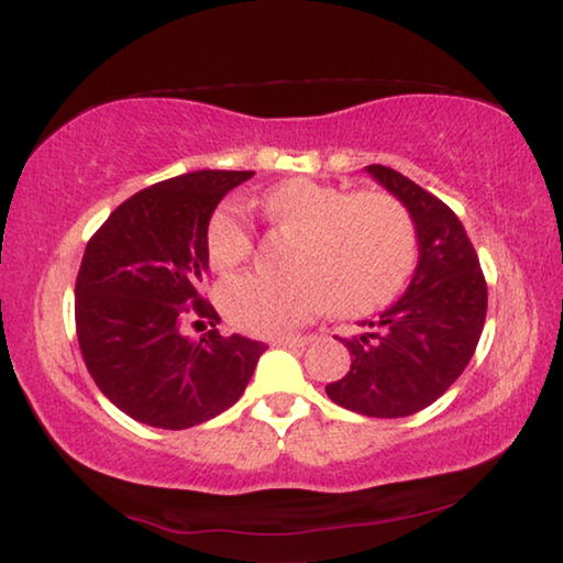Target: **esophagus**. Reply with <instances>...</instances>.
<instances>
[{
  "mask_svg": "<svg viewBox=\"0 0 563 563\" xmlns=\"http://www.w3.org/2000/svg\"><path fill=\"white\" fill-rule=\"evenodd\" d=\"M306 343H308L306 338H300V335H283L273 341V345H278V347H302Z\"/></svg>",
  "mask_w": 563,
  "mask_h": 563,
  "instance_id": "1",
  "label": "esophagus"
}]
</instances>
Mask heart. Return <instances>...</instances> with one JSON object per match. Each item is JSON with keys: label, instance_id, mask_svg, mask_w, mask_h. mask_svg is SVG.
Instances as JSON below:
<instances>
[{"label": "heart", "instance_id": "obj_1", "mask_svg": "<svg viewBox=\"0 0 563 563\" xmlns=\"http://www.w3.org/2000/svg\"><path fill=\"white\" fill-rule=\"evenodd\" d=\"M267 222L296 235L288 275L245 273L220 288L230 323L253 335H285L323 313L355 318L386 306L404 288L416 261L406 210L386 192H351L296 177L265 195ZM253 253V230L235 202L212 212L208 257L233 271Z\"/></svg>", "mask_w": 563, "mask_h": 563}]
</instances>
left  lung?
Listing matches in <instances>:
<instances>
[{
  "label": "left lung",
  "instance_id": "8db88e82",
  "mask_svg": "<svg viewBox=\"0 0 563 563\" xmlns=\"http://www.w3.org/2000/svg\"><path fill=\"white\" fill-rule=\"evenodd\" d=\"M368 175L404 202L416 228L418 265L408 288L365 333L341 338L351 371L325 386L328 398L371 418H406L439 400L466 368L484 330L488 290L461 220L396 169Z\"/></svg>",
  "mask_w": 563,
  "mask_h": 563
}]
</instances>
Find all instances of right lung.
<instances>
[{
	"instance_id": "add662e5",
	"label": "right lung",
	"mask_w": 563,
	"mask_h": 563,
	"mask_svg": "<svg viewBox=\"0 0 563 563\" xmlns=\"http://www.w3.org/2000/svg\"><path fill=\"white\" fill-rule=\"evenodd\" d=\"M255 173L198 169L124 200L85 247L75 285L89 376L122 413L153 428L200 426L243 396L265 343L220 335L200 296L218 202ZM187 317L213 325L200 342Z\"/></svg>"
}]
</instances>
